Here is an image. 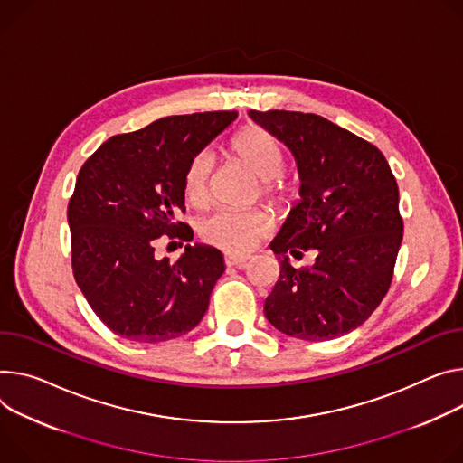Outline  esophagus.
Returning <instances> with one entry per match:
<instances>
[{
  "label": "esophagus",
  "instance_id": "34e87169",
  "mask_svg": "<svg viewBox=\"0 0 463 463\" xmlns=\"http://www.w3.org/2000/svg\"><path fill=\"white\" fill-rule=\"evenodd\" d=\"M247 259L245 257H225V266L227 268H245Z\"/></svg>",
  "mask_w": 463,
  "mask_h": 463
}]
</instances>
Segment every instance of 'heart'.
I'll use <instances>...</instances> for the list:
<instances>
[{
    "instance_id": "1",
    "label": "heart",
    "mask_w": 463,
    "mask_h": 463,
    "mask_svg": "<svg viewBox=\"0 0 463 463\" xmlns=\"http://www.w3.org/2000/svg\"><path fill=\"white\" fill-rule=\"evenodd\" d=\"M231 151L250 172L264 181L262 192L277 208H286L299 197V183L286 175V151L277 137L259 125H247L231 138ZM214 160L208 151L197 153L188 164L184 175L186 199L201 206L208 199L210 177ZM269 229V218L264 213H234L218 210L201 223V236L229 255H245L253 249Z\"/></svg>"
}]
</instances>
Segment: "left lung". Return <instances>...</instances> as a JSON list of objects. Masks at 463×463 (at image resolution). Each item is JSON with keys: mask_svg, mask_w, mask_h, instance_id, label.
I'll use <instances>...</instances> for the list:
<instances>
[{"mask_svg": "<svg viewBox=\"0 0 463 463\" xmlns=\"http://www.w3.org/2000/svg\"><path fill=\"white\" fill-rule=\"evenodd\" d=\"M296 156L301 201L291 208L271 250L280 275L264 314L280 332L325 342L360 326L390 289L402 218L399 186L381 149L317 114L249 110ZM314 248L310 269L288 254Z\"/></svg>", "mask_w": 463, "mask_h": 463, "instance_id": "1", "label": "left lung"}]
</instances>
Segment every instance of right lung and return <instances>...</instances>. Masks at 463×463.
Returning a JSON list of instances; mask_svg holds the SVG:
<instances>
[{
	"label": "right lung",
	"mask_w": 463,
	"mask_h": 463,
	"mask_svg": "<svg viewBox=\"0 0 463 463\" xmlns=\"http://www.w3.org/2000/svg\"><path fill=\"white\" fill-rule=\"evenodd\" d=\"M238 114L231 110L160 118L116 135L79 170L68 203L71 268L96 316L121 338L175 340L203 319L223 275V255L186 245L179 260H158L160 236L192 241L184 175L192 158Z\"/></svg>",
	"instance_id": "obj_1"
}]
</instances>
